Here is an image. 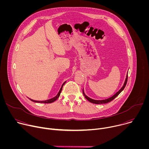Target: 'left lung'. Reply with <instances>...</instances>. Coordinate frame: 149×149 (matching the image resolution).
Here are the masks:
<instances>
[{
	"mask_svg": "<svg viewBox=\"0 0 149 149\" xmlns=\"http://www.w3.org/2000/svg\"><path fill=\"white\" fill-rule=\"evenodd\" d=\"M127 79H128V75H127V77L125 78V81L124 82V86H123V87L116 93L113 96H112L111 97L108 98V99H105V100H93L90 98H89L88 97H87L86 94H84V90H82V92H83V94L85 97V98H86L88 101H89L90 102H92V103H94V104H105V103H107V102H109L110 101H111L112 100H113L117 95H119V94L124 90V88H125L126 84H127Z\"/></svg>",
	"mask_w": 149,
	"mask_h": 149,
	"instance_id": "1",
	"label": "left lung"
}]
</instances>
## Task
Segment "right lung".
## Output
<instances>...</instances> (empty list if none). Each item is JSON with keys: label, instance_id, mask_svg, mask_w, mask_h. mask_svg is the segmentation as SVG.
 <instances>
[{"label": "right lung", "instance_id": "1", "mask_svg": "<svg viewBox=\"0 0 149 149\" xmlns=\"http://www.w3.org/2000/svg\"><path fill=\"white\" fill-rule=\"evenodd\" d=\"M65 83V82L62 84V87H61V89H60L59 93H58V94H57L55 97H54V98H51V99H49V100H45V101H36V100H31V99H30V98H29V99H30L32 101H33V102H40V103H51V102H54L55 101H56V100L59 98V95H60V94H61V91H62V90L63 86V85H64Z\"/></svg>", "mask_w": 149, "mask_h": 149}]
</instances>
